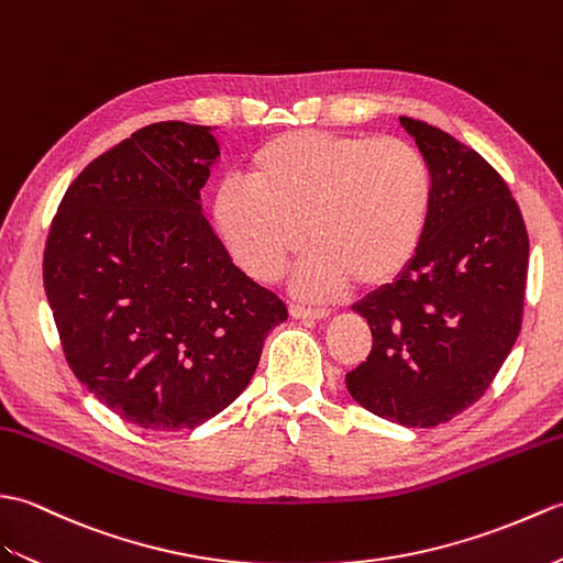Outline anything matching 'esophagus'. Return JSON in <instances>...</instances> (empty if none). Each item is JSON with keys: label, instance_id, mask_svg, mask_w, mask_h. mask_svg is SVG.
I'll return each instance as SVG.
<instances>
[{"label": "esophagus", "instance_id": "esophagus-1", "mask_svg": "<svg viewBox=\"0 0 563 563\" xmlns=\"http://www.w3.org/2000/svg\"><path fill=\"white\" fill-rule=\"evenodd\" d=\"M289 313L298 320H324L330 316L328 308H310V306H298V303H291L289 306Z\"/></svg>", "mask_w": 563, "mask_h": 563}]
</instances>
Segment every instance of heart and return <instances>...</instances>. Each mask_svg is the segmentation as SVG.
<instances>
[{"mask_svg":"<svg viewBox=\"0 0 563 563\" xmlns=\"http://www.w3.org/2000/svg\"><path fill=\"white\" fill-rule=\"evenodd\" d=\"M245 180L214 192L223 243L250 277L274 282L308 241L296 274L306 296L395 282L429 227V161L399 136L284 132L255 148Z\"/></svg>","mask_w":563,"mask_h":563,"instance_id":"heart-1","label":"heart"}]
</instances>
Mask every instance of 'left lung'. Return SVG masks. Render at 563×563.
I'll return each instance as SVG.
<instances>
[{
  "instance_id": "left-lung-1",
  "label": "left lung",
  "mask_w": 563,
  "mask_h": 563,
  "mask_svg": "<svg viewBox=\"0 0 563 563\" xmlns=\"http://www.w3.org/2000/svg\"><path fill=\"white\" fill-rule=\"evenodd\" d=\"M399 122L429 161L431 217L411 265L354 306L373 346L346 390L380 419L429 429L477 402L514 349L530 241L506 180L474 148Z\"/></svg>"
}]
</instances>
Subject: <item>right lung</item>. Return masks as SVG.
I'll use <instances>...</instances> for the list:
<instances>
[{
    "label": "right lung",
    "instance_id": "right-lung-1",
    "mask_svg": "<svg viewBox=\"0 0 563 563\" xmlns=\"http://www.w3.org/2000/svg\"><path fill=\"white\" fill-rule=\"evenodd\" d=\"M217 158L211 128L146 124L79 173L49 227L43 279L67 364L140 429L217 417L289 318L202 214Z\"/></svg>",
    "mask_w": 563,
    "mask_h": 563
}]
</instances>
